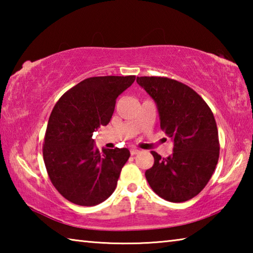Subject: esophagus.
I'll return each instance as SVG.
<instances>
[{"label":"esophagus","mask_w":253,"mask_h":253,"mask_svg":"<svg viewBox=\"0 0 253 253\" xmlns=\"http://www.w3.org/2000/svg\"><path fill=\"white\" fill-rule=\"evenodd\" d=\"M140 151L139 149H137V148H131L130 149V154L131 155H136V154H138Z\"/></svg>","instance_id":"esophagus-1"}]
</instances>
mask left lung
I'll use <instances>...</instances> for the list:
<instances>
[{"label":"left lung","mask_w":253,"mask_h":253,"mask_svg":"<svg viewBox=\"0 0 253 253\" xmlns=\"http://www.w3.org/2000/svg\"><path fill=\"white\" fill-rule=\"evenodd\" d=\"M137 84L156 102L161 129L173 140V154L156 152L145 172L149 186L162 199L185 202L207 185L220 154L219 134L212 110L198 92L166 77H137Z\"/></svg>","instance_id":"1"}]
</instances>
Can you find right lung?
Masks as SVG:
<instances>
[{
    "label": "right lung",
    "mask_w": 253,
    "mask_h": 253,
    "mask_svg": "<svg viewBox=\"0 0 253 253\" xmlns=\"http://www.w3.org/2000/svg\"><path fill=\"white\" fill-rule=\"evenodd\" d=\"M135 76L91 77L69 89L51 111L42 147L51 183L63 198L83 207L104 202L117 186L127 148L95 147L93 131L113 116L117 97Z\"/></svg>",
    "instance_id": "1"
}]
</instances>
